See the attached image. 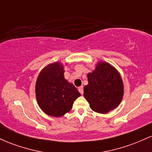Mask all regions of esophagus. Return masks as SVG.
Segmentation results:
<instances>
[{"instance_id": "1", "label": "esophagus", "mask_w": 152, "mask_h": 152, "mask_svg": "<svg viewBox=\"0 0 152 152\" xmlns=\"http://www.w3.org/2000/svg\"><path fill=\"white\" fill-rule=\"evenodd\" d=\"M78 91L80 92V94H81V95H83V86L78 87Z\"/></svg>"}]
</instances>
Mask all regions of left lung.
Listing matches in <instances>:
<instances>
[{"label": "left lung", "instance_id": "left-lung-1", "mask_svg": "<svg viewBox=\"0 0 152 152\" xmlns=\"http://www.w3.org/2000/svg\"><path fill=\"white\" fill-rule=\"evenodd\" d=\"M87 76L88 83L84 86L83 96L91 109L100 114L116 109L124 96V83L119 72L109 63L101 61Z\"/></svg>", "mask_w": 152, "mask_h": 152}]
</instances>
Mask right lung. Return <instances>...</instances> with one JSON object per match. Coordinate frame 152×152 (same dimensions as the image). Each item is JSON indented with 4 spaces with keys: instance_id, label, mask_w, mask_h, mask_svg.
I'll return each instance as SVG.
<instances>
[{
    "instance_id": "1",
    "label": "right lung",
    "mask_w": 152,
    "mask_h": 152,
    "mask_svg": "<svg viewBox=\"0 0 152 152\" xmlns=\"http://www.w3.org/2000/svg\"><path fill=\"white\" fill-rule=\"evenodd\" d=\"M81 94L64 78V66L54 62L44 67L36 83L37 103L48 116L61 117L72 109L73 104Z\"/></svg>"
}]
</instances>
